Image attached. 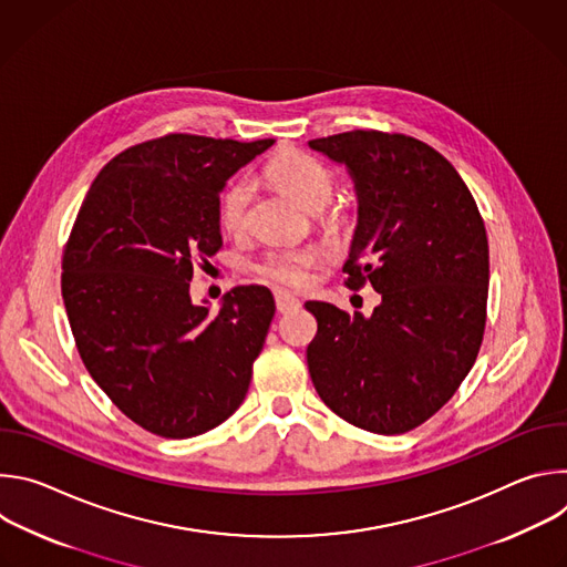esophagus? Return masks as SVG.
I'll return each mask as SVG.
<instances>
[{"mask_svg":"<svg viewBox=\"0 0 567 567\" xmlns=\"http://www.w3.org/2000/svg\"><path fill=\"white\" fill-rule=\"evenodd\" d=\"M274 296H276V307H278V311H280V313H289V311H293V309H298V307H300V300H298L296 296H291L289 291L276 289V291H274Z\"/></svg>","mask_w":567,"mask_h":567,"instance_id":"34e87169","label":"esophagus"}]
</instances>
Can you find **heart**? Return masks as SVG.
<instances>
[{"label": "heart", "instance_id": "1", "mask_svg": "<svg viewBox=\"0 0 567 567\" xmlns=\"http://www.w3.org/2000/svg\"><path fill=\"white\" fill-rule=\"evenodd\" d=\"M269 182L280 188L293 204H298L307 213H318L330 204L334 197V175L328 166H322L318 158L309 154H285L276 158L267 171ZM254 186L247 179L233 182L221 199H219V224L228 233H237L247 224V210L251 202ZM334 219H328V224ZM316 262L313 251H298V249H278L262 258L258 269L282 285H302L309 278V269Z\"/></svg>", "mask_w": 567, "mask_h": 567}]
</instances>
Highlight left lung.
Instances as JSON below:
<instances>
[{
	"instance_id": "obj_1",
	"label": "left lung",
	"mask_w": 567,
	"mask_h": 567,
	"mask_svg": "<svg viewBox=\"0 0 567 567\" xmlns=\"http://www.w3.org/2000/svg\"><path fill=\"white\" fill-rule=\"evenodd\" d=\"M307 145L346 166L357 226L343 271L370 280V316L307 300L318 332L307 348L316 392L346 422L406 433L453 396L477 357L489 291V245L477 206L431 145L357 130Z\"/></svg>"
}]
</instances>
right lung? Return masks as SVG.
<instances>
[{"label": "right lung", "mask_w": 567, "mask_h": 567, "mask_svg": "<svg viewBox=\"0 0 567 567\" xmlns=\"http://www.w3.org/2000/svg\"><path fill=\"white\" fill-rule=\"evenodd\" d=\"M276 141L171 134L99 173L62 260L69 326L92 379L161 437H195L245 401L271 318L267 287L230 289L210 313L190 298L193 262L221 247L226 182Z\"/></svg>", "instance_id": "obj_1"}]
</instances>
